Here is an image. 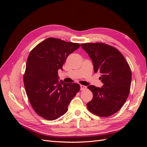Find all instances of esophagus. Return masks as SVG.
<instances>
[{
  "mask_svg": "<svg viewBox=\"0 0 147 147\" xmlns=\"http://www.w3.org/2000/svg\"><path fill=\"white\" fill-rule=\"evenodd\" d=\"M86 88V87L85 86L82 85V84L80 85V90H85Z\"/></svg>",
  "mask_w": 147,
  "mask_h": 147,
  "instance_id": "1",
  "label": "esophagus"
}]
</instances>
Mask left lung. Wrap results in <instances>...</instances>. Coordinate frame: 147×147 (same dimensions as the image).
Segmentation results:
<instances>
[{"label": "left lung", "instance_id": "obj_1", "mask_svg": "<svg viewBox=\"0 0 147 147\" xmlns=\"http://www.w3.org/2000/svg\"><path fill=\"white\" fill-rule=\"evenodd\" d=\"M92 60L95 73H99L103 86H88L93 94L88 109L107 117L121 109L129 94L132 74L129 65L117 48L102 43L81 44Z\"/></svg>", "mask_w": 147, "mask_h": 147}]
</instances>
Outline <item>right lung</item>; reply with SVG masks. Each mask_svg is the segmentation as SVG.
I'll use <instances>...</instances> for the list:
<instances>
[{
	"instance_id": "1",
	"label": "right lung",
	"mask_w": 147,
	"mask_h": 147,
	"mask_svg": "<svg viewBox=\"0 0 147 147\" xmlns=\"http://www.w3.org/2000/svg\"><path fill=\"white\" fill-rule=\"evenodd\" d=\"M79 47V43L50 37L30 51L23 80L30 104L39 116L50 121L63 116L80 90L78 83L59 81L57 74L67 57Z\"/></svg>"
}]
</instances>
